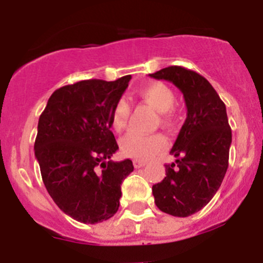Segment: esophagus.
Instances as JSON below:
<instances>
[{"label": "esophagus", "instance_id": "obj_1", "mask_svg": "<svg viewBox=\"0 0 263 263\" xmlns=\"http://www.w3.org/2000/svg\"><path fill=\"white\" fill-rule=\"evenodd\" d=\"M133 164L136 168H139V167H143L146 164L145 160H139V159H134L133 160Z\"/></svg>", "mask_w": 263, "mask_h": 263}]
</instances>
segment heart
Masks as SVG:
<instances>
[{
	"label": "heart",
	"instance_id": "heart-1",
	"mask_svg": "<svg viewBox=\"0 0 263 263\" xmlns=\"http://www.w3.org/2000/svg\"><path fill=\"white\" fill-rule=\"evenodd\" d=\"M138 97L143 103L159 111L160 122L171 125L174 122V113L171 109L175 105V95L173 89L162 81H153L142 85L138 89ZM130 116V105L125 99L118 100L111 110L110 125L115 132L124 130ZM167 146V139L163 134L129 133L121 139L120 148L125 157L136 159H150L162 153Z\"/></svg>",
	"mask_w": 263,
	"mask_h": 263
}]
</instances>
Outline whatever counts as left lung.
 <instances>
[{
  "instance_id": "1",
  "label": "left lung",
  "mask_w": 263,
  "mask_h": 263,
  "mask_svg": "<svg viewBox=\"0 0 263 263\" xmlns=\"http://www.w3.org/2000/svg\"><path fill=\"white\" fill-rule=\"evenodd\" d=\"M180 89L187 118L171 148L175 162L166 164V176L153 185L162 212L187 217L210 203L228 170L232 130L227 108L210 81L184 67L171 66L152 73Z\"/></svg>"
}]
</instances>
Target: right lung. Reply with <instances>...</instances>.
I'll use <instances>...</instances> for the list:
<instances>
[{"instance_id":"1","label":"right lung","mask_w":263,"mask_h":263,"mask_svg":"<svg viewBox=\"0 0 263 263\" xmlns=\"http://www.w3.org/2000/svg\"><path fill=\"white\" fill-rule=\"evenodd\" d=\"M130 79L59 88L39 117L34 150L42 179L55 204L76 221L96 224L115 216L121 184L134 170L130 159L110 160L118 150L111 110Z\"/></svg>"}]
</instances>
